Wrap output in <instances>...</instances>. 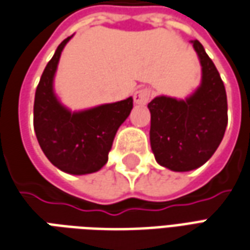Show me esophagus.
<instances>
[{"mask_svg": "<svg viewBox=\"0 0 250 250\" xmlns=\"http://www.w3.org/2000/svg\"><path fill=\"white\" fill-rule=\"evenodd\" d=\"M134 102L137 104V105H145V104H148L152 98V90L148 87L144 88H140L137 90L133 95Z\"/></svg>", "mask_w": 250, "mask_h": 250, "instance_id": "obj_1", "label": "esophagus"}]
</instances>
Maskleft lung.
Listing matches in <instances>:
<instances>
[{
	"mask_svg": "<svg viewBox=\"0 0 250 250\" xmlns=\"http://www.w3.org/2000/svg\"><path fill=\"white\" fill-rule=\"evenodd\" d=\"M202 64V84L190 98L157 97L148 104L150 146L156 162L172 171L201 167L213 156L228 125V98L217 67L198 40H191Z\"/></svg>",
	"mask_w": 250,
	"mask_h": 250,
	"instance_id": "1",
	"label": "left lung"
}]
</instances>
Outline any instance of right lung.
<instances>
[{
	"instance_id": "add662e5",
	"label": "right lung",
	"mask_w": 250,
	"mask_h": 250,
	"mask_svg": "<svg viewBox=\"0 0 250 250\" xmlns=\"http://www.w3.org/2000/svg\"><path fill=\"white\" fill-rule=\"evenodd\" d=\"M71 36L64 39L49 60L37 84L33 105V126L44 155L55 167L74 175L98 171L107 163L113 140L130 114L133 100L71 113L60 105L52 82L60 54Z\"/></svg>"
}]
</instances>
